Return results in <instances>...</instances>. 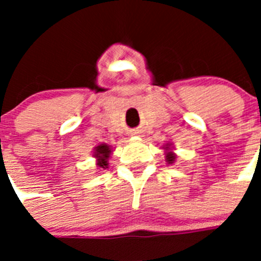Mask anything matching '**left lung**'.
Segmentation results:
<instances>
[{
  "label": "left lung",
  "instance_id": "8db88e82",
  "mask_svg": "<svg viewBox=\"0 0 261 261\" xmlns=\"http://www.w3.org/2000/svg\"><path fill=\"white\" fill-rule=\"evenodd\" d=\"M163 149H165V158H166V162H167V165H172V163H175V159H176V154L174 153V146H172L171 142H167V144L163 146Z\"/></svg>",
  "mask_w": 261,
  "mask_h": 261
}]
</instances>
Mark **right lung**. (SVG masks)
Here are the masks:
<instances>
[{"instance_id": "obj_1", "label": "right lung", "mask_w": 261, "mask_h": 261, "mask_svg": "<svg viewBox=\"0 0 261 261\" xmlns=\"http://www.w3.org/2000/svg\"><path fill=\"white\" fill-rule=\"evenodd\" d=\"M111 153H112V147L107 144H99L98 146L94 147L93 156L96 159V166L99 168H108V159H110Z\"/></svg>"}]
</instances>
